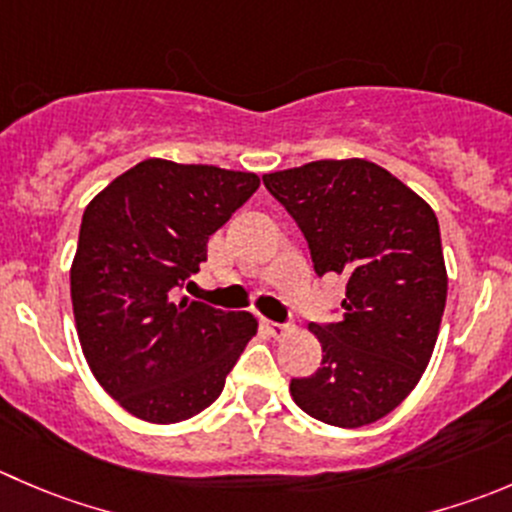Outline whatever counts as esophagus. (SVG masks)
<instances>
[{
  "mask_svg": "<svg viewBox=\"0 0 512 512\" xmlns=\"http://www.w3.org/2000/svg\"><path fill=\"white\" fill-rule=\"evenodd\" d=\"M265 327L270 330L272 337H277V340H280V337H285V335H290V332H292L290 325H280V322H270V320H265Z\"/></svg>",
  "mask_w": 512,
  "mask_h": 512,
  "instance_id": "obj_1",
  "label": "esophagus"
}]
</instances>
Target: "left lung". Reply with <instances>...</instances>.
Segmentation results:
<instances>
[{
	"instance_id": "8db88e82",
	"label": "left lung",
	"mask_w": 512,
	"mask_h": 512,
	"mask_svg": "<svg viewBox=\"0 0 512 512\" xmlns=\"http://www.w3.org/2000/svg\"><path fill=\"white\" fill-rule=\"evenodd\" d=\"M297 222L317 275L347 280L342 320L310 332L322 362L290 382L292 400L335 428L393 413L433 355L448 297L438 217L367 160H317L262 177Z\"/></svg>"
}]
</instances>
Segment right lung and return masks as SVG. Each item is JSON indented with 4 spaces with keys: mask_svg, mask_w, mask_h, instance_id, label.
Instances as JSON below:
<instances>
[{
    "mask_svg": "<svg viewBox=\"0 0 512 512\" xmlns=\"http://www.w3.org/2000/svg\"><path fill=\"white\" fill-rule=\"evenodd\" d=\"M260 177L212 165L140 162L87 205L69 270L79 345L97 382L147 423H182L220 398L257 332L250 312L175 300L207 240Z\"/></svg>",
    "mask_w": 512,
    "mask_h": 512,
    "instance_id": "1",
    "label": "right lung"
}]
</instances>
